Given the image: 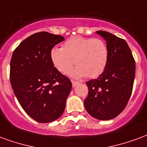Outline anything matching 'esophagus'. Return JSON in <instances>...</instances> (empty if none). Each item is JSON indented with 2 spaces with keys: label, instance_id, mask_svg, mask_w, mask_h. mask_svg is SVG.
Returning <instances> with one entry per match:
<instances>
[{
  "label": "esophagus",
  "instance_id": "esophagus-1",
  "mask_svg": "<svg viewBox=\"0 0 147 147\" xmlns=\"http://www.w3.org/2000/svg\"><path fill=\"white\" fill-rule=\"evenodd\" d=\"M71 82H72V84H73V87H75L77 84H79V82L78 81H74V80H71Z\"/></svg>",
  "mask_w": 147,
  "mask_h": 147
}]
</instances>
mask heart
Returning <instances> with one entry per match:
<instances>
[{
  "instance_id": "heart-1",
  "label": "heart",
  "mask_w": 147,
  "mask_h": 147,
  "mask_svg": "<svg viewBox=\"0 0 147 147\" xmlns=\"http://www.w3.org/2000/svg\"><path fill=\"white\" fill-rule=\"evenodd\" d=\"M50 58L59 72L64 74L69 71L74 63L78 66L69 73L72 77L86 75L93 78H97L106 69L109 51L103 40L76 36L67 40L63 48L51 49Z\"/></svg>"
}]
</instances>
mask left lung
Returning a JSON list of instances; mask_svg holds the SVG:
<instances>
[{
    "instance_id": "obj_1",
    "label": "left lung",
    "mask_w": 147,
    "mask_h": 147,
    "mask_svg": "<svg viewBox=\"0 0 147 147\" xmlns=\"http://www.w3.org/2000/svg\"><path fill=\"white\" fill-rule=\"evenodd\" d=\"M103 37L109 51L107 65L96 79L87 81L88 95L84 107L91 116L107 121L121 113L132 92L136 63L124 39L109 32L96 31Z\"/></svg>"
}]
</instances>
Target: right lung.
<instances>
[{"instance_id":"right-lung-1","label":"right lung","mask_w":147,"mask_h":147,"mask_svg":"<svg viewBox=\"0 0 147 147\" xmlns=\"http://www.w3.org/2000/svg\"><path fill=\"white\" fill-rule=\"evenodd\" d=\"M64 40L60 35L39 32L15 49L10 63V81L22 109L40 123L54 121L63 114L72 88L69 78L54 67L50 52Z\"/></svg>"}]
</instances>
